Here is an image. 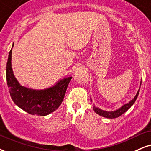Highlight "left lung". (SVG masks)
<instances>
[{
	"label": "left lung",
	"instance_id": "obj_1",
	"mask_svg": "<svg viewBox=\"0 0 151 151\" xmlns=\"http://www.w3.org/2000/svg\"><path fill=\"white\" fill-rule=\"evenodd\" d=\"M139 90L137 92V94H136V96H134V98L132 101H130L129 103L124 104V106H122V107L120 108V109L118 110H116V111H104V110L99 109V108L94 106H93V109H94V111H95L96 113H97L98 115H101V116L104 117V118H118V117H120L121 115H122L123 113H125L126 111H127V110L129 109L134 104L136 99H137V96L139 95ZM91 101H92V99H91Z\"/></svg>",
	"mask_w": 151,
	"mask_h": 151
}]
</instances>
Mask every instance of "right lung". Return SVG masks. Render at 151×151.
<instances>
[{"label":"right lung","mask_w":151,"mask_h":151,"mask_svg":"<svg viewBox=\"0 0 151 151\" xmlns=\"http://www.w3.org/2000/svg\"><path fill=\"white\" fill-rule=\"evenodd\" d=\"M13 47V45H12ZM12 49L9 52L6 66V78L11 98L17 106L31 115L45 116L58 109L64 98L72 77L61 80L55 86L36 90L20 85L12 69Z\"/></svg>","instance_id":"1"}]
</instances>
